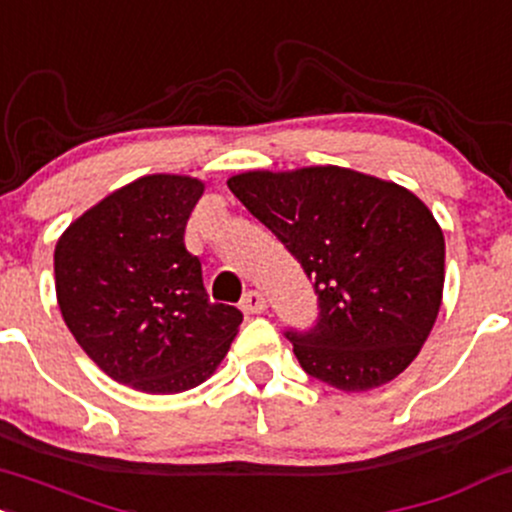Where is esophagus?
<instances>
[{"label":"esophagus","instance_id":"obj_1","mask_svg":"<svg viewBox=\"0 0 512 512\" xmlns=\"http://www.w3.org/2000/svg\"><path fill=\"white\" fill-rule=\"evenodd\" d=\"M240 308H243L245 313H262L267 308V299L260 291H247L243 301H240Z\"/></svg>","mask_w":512,"mask_h":512}]
</instances>
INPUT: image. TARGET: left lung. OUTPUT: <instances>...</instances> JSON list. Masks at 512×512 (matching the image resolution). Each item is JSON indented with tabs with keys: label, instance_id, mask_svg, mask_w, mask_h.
Returning a JSON list of instances; mask_svg holds the SVG:
<instances>
[{
	"label": "left lung",
	"instance_id": "8db88e82",
	"mask_svg": "<svg viewBox=\"0 0 512 512\" xmlns=\"http://www.w3.org/2000/svg\"><path fill=\"white\" fill-rule=\"evenodd\" d=\"M228 187L313 279L316 328L286 333L303 372L347 393L396 379L442 306L445 235L428 206L338 165L247 170Z\"/></svg>",
	"mask_w": 512,
	"mask_h": 512
}]
</instances>
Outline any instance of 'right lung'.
Returning a JSON list of instances; mask_svg holds the SVG:
<instances>
[{"label": "right lung", "mask_w": 512, "mask_h": 512, "mask_svg": "<svg viewBox=\"0 0 512 512\" xmlns=\"http://www.w3.org/2000/svg\"><path fill=\"white\" fill-rule=\"evenodd\" d=\"M206 184L145 174L63 230L55 296L65 325L94 364L143 393L204 384L228 355L243 313L211 303L184 228Z\"/></svg>", "instance_id": "obj_1"}]
</instances>
